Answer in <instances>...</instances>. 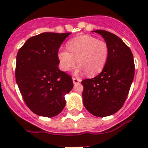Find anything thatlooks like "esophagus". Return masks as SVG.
Here are the masks:
<instances>
[{
    "instance_id": "34e87169",
    "label": "esophagus",
    "mask_w": 148,
    "mask_h": 148,
    "mask_svg": "<svg viewBox=\"0 0 148 148\" xmlns=\"http://www.w3.org/2000/svg\"><path fill=\"white\" fill-rule=\"evenodd\" d=\"M73 82L74 84H78L81 82V79L79 78H73Z\"/></svg>"
}]
</instances>
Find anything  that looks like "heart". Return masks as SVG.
Masks as SVG:
<instances>
[{
  "instance_id": "b5f03b06",
  "label": "heart",
  "mask_w": 148,
  "mask_h": 148,
  "mask_svg": "<svg viewBox=\"0 0 148 148\" xmlns=\"http://www.w3.org/2000/svg\"><path fill=\"white\" fill-rule=\"evenodd\" d=\"M68 50L60 49L57 56L60 66L65 72L75 64V73L85 72L88 76H94L101 72L107 62L109 47L107 42L89 35H82L72 39L67 43Z\"/></svg>"
}]
</instances>
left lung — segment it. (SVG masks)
Wrapping results in <instances>:
<instances>
[{"label":"left lung","mask_w":148,"mask_h":148,"mask_svg":"<svg viewBox=\"0 0 148 148\" xmlns=\"http://www.w3.org/2000/svg\"><path fill=\"white\" fill-rule=\"evenodd\" d=\"M108 43L109 54L101 73L82 81L83 105L91 114L106 117L123 106L134 76V57L131 49L114 34L97 29Z\"/></svg>","instance_id":"left-lung-1"}]
</instances>
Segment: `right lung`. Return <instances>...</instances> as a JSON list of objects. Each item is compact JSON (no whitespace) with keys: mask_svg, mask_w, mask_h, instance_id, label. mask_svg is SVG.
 I'll list each match as a JSON object with an SVG mask.
<instances>
[{"mask_svg":"<svg viewBox=\"0 0 148 148\" xmlns=\"http://www.w3.org/2000/svg\"><path fill=\"white\" fill-rule=\"evenodd\" d=\"M71 34L42 33L29 38L16 55V82L26 105L37 115L56 116L73 88L72 77L59 69L58 51Z\"/></svg>","mask_w":148,"mask_h":148,"instance_id":"obj_1","label":"right lung"}]
</instances>
